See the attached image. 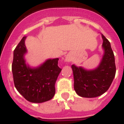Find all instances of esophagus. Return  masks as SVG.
Masks as SVG:
<instances>
[{
	"mask_svg": "<svg viewBox=\"0 0 124 124\" xmlns=\"http://www.w3.org/2000/svg\"><path fill=\"white\" fill-rule=\"evenodd\" d=\"M66 61H68V62L71 61V58H70V56H66Z\"/></svg>",
	"mask_w": 124,
	"mask_h": 124,
	"instance_id": "1",
	"label": "esophagus"
}]
</instances>
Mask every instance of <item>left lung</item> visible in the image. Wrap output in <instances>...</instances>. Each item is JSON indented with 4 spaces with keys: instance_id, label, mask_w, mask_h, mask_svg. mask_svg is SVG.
Segmentation results:
<instances>
[{
    "instance_id": "8db88e82",
    "label": "left lung",
    "mask_w": 124,
    "mask_h": 124,
    "mask_svg": "<svg viewBox=\"0 0 124 124\" xmlns=\"http://www.w3.org/2000/svg\"><path fill=\"white\" fill-rule=\"evenodd\" d=\"M102 48L104 53L97 68L86 70L83 68L71 66L74 76L76 93L83 97H96L106 93L111 85L116 75L114 54L110 43L102 34Z\"/></svg>"
}]
</instances>
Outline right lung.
I'll return each instance as SVG.
<instances>
[{"mask_svg":"<svg viewBox=\"0 0 124 124\" xmlns=\"http://www.w3.org/2000/svg\"><path fill=\"white\" fill-rule=\"evenodd\" d=\"M25 39L26 37H23L14 51L12 71L14 84L18 93L28 101H48L54 96V85L61 71L58 66L59 59H49L40 66L31 68L24 59L27 53Z\"/></svg>","mask_w":124,"mask_h":124,"instance_id":"1","label":"right lung"}]
</instances>
